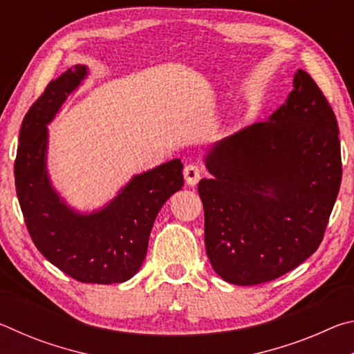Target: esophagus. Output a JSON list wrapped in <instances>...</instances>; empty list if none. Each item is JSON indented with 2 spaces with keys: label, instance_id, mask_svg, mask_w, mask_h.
Listing matches in <instances>:
<instances>
[{
  "label": "esophagus",
  "instance_id": "esophagus-1",
  "mask_svg": "<svg viewBox=\"0 0 354 354\" xmlns=\"http://www.w3.org/2000/svg\"><path fill=\"white\" fill-rule=\"evenodd\" d=\"M201 169L198 165L195 164H189L184 167V178H185V183H187L189 185H195L196 183L200 181L201 178Z\"/></svg>",
  "mask_w": 354,
  "mask_h": 354
}]
</instances>
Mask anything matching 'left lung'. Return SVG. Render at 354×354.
Wrapping results in <instances>:
<instances>
[{
  "label": "left lung",
  "mask_w": 354,
  "mask_h": 354,
  "mask_svg": "<svg viewBox=\"0 0 354 354\" xmlns=\"http://www.w3.org/2000/svg\"><path fill=\"white\" fill-rule=\"evenodd\" d=\"M201 179L206 253L231 284L254 286L317 251L342 181L334 111L304 70L286 104L217 142Z\"/></svg>",
  "instance_id": "obj_1"
}]
</instances>
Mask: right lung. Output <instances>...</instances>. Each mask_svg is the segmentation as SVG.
<instances>
[{"mask_svg":"<svg viewBox=\"0 0 354 354\" xmlns=\"http://www.w3.org/2000/svg\"><path fill=\"white\" fill-rule=\"evenodd\" d=\"M86 75L84 65L68 68L29 107L17 148L15 189L29 236L53 266L81 283H123L145 259L156 215L184 185L183 164L173 159L134 176L98 212L68 209L46 175V124Z\"/></svg>","mask_w":354,"mask_h":354,"instance_id":"add662e5","label":"right lung"}]
</instances>
